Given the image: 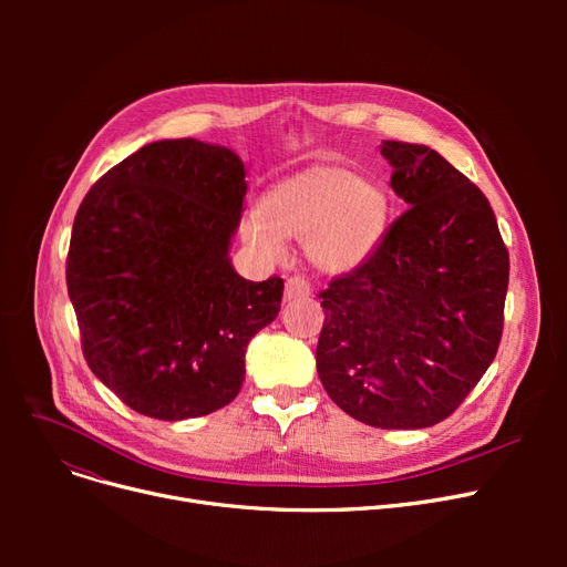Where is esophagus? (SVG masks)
I'll use <instances>...</instances> for the list:
<instances>
[{
    "label": "esophagus",
    "instance_id": "obj_1",
    "mask_svg": "<svg viewBox=\"0 0 567 567\" xmlns=\"http://www.w3.org/2000/svg\"><path fill=\"white\" fill-rule=\"evenodd\" d=\"M312 293L310 282L303 276H291L285 282V299L287 301H299V299H308Z\"/></svg>",
    "mask_w": 567,
    "mask_h": 567
}]
</instances>
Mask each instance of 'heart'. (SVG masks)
I'll return each mask as SVG.
<instances>
[{"instance_id": "b5f03b06", "label": "heart", "mask_w": 567, "mask_h": 567, "mask_svg": "<svg viewBox=\"0 0 567 567\" xmlns=\"http://www.w3.org/2000/svg\"><path fill=\"white\" fill-rule=\"evenodd\" d=\"M391 223V195L372 176L340 163H315L278 182L259 202V216L241 220L244 241L278 261L285 241H303L323 274H347L381 244Z\"/></svg>"}]
</instances>
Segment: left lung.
Listing matches in <instances>:
<instances>
[{
	"mask_svg": "<svg viewBox=\"0 0 567 567\" xmlns=\"http://www.w3.org/2000/svg\"><path fill=\"white\" fill-rule=\"evenodd\" d=\"M406 212L336 278L317 372L351 419L381 430L441 423L492 365L511 261L487 197L434 148L383 140Z\"/></svg>",
	"mask_w": 567,
	"mask_h": 567,
	"instance_id": "1",
	"label": "left lung"
}]
</instances>
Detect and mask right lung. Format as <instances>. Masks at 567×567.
Returning a JSON list of instances; mask_svg holds the SVG:
<instances>
[{
	"mask_svg": "<svg viewBox=\"0 0 567 567\" xmlns=\"http://www.w3.org/2000/svg\"><path fill=\"white\" fill-rule=\"evenodd\" d=\"M246 190L231 148L161 140L105 172L78 208L66 285L86 365L148 419L229 404L248 342L280 312L282 278L250 282L229 259Z\"/></svg>",
	"mask_w": 567,
	"mask_h": 567,
	"instance_id": "add662e5",
	"label": "right lung"
}]
</instances>
